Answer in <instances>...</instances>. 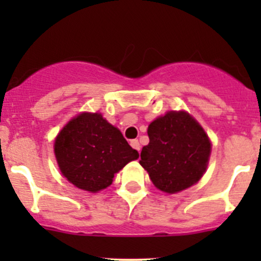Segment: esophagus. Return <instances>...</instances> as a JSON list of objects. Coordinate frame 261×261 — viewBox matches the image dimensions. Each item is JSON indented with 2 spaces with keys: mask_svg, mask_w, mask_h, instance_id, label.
<instances>
[{
  "mask_svg": "<svg viewBox=\"0 0 261 261\" xmlns=\"http://www.w3.org/2000/svg\"><path fill=\"white\" fill-rule=\"evenodd\" d=\"M130 145L133 146L135 150L140 151V143H139V140H131L130 141Z\"/></svg>",
  "mask_w": 261,
  "mask_h": 261,
  "instance_id": "34e87169",
  "label": "esophagus"
}]
</instances>
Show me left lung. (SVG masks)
Listing matches in <instances>:
<instances>
[{
    "label": "left lung",
    "mask_w": 261,
    "mask_h": 261,
    "mask_svg": "<svg viewBox=\"0 0 261 261\" xmlns=\"http://www.w3.org/2000/svg\"><path fill=\"white\" fill-rule=\"evenodd\" d=\"M147 135L150 143L141 150L140 164L156 188L177 193L201 179L211 143L191 115L168 112L150 123Z\"/></svg>",
    "instance_id": "1"
}]
</instances>
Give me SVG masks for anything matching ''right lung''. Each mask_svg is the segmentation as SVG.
<instances>
[{"mask_svg":"<svg viewBox=\"0 0 261 261\" xmlns=\"http://www.w3.org/2000/svg\"><path fill=\"white\" fill-rule=\"evenodd\" d=\"M55 156L63 175L78 188L98 192L139 152L101 114L73 118L55 139Z\"/></svg>","mask_w":261,"mask_h":261,"instance_id":"1","label":"right lung"}]
</instances>
